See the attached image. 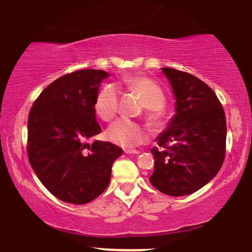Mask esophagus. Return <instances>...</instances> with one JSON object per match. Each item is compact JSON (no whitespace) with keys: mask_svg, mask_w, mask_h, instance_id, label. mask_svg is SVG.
<instances>
[{"mask_svg":"<svg viewBox=\"0 0 252 252\" xmlns=\"http://www.w3.org/2000/svg\"><path fill=\"white\" fill-rule=\"evenodd\" d=\"M125 153H126V155H139V153H140V151L127 149V150H125Z\"/></svg>","mask_w":252,"mask_h":252,"instance_id":"34e87169","label":"esophagus"}]
</instances>
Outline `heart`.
I'll use <instances>...</instances> for the list:
<instances>
[{
	"instance_id": "1",
	"label": "heart",
	"mask_w": 252,
	"mask_h": 252,
	"mask_svg": "<svg viewBox=\"0 0 252 252\" xmlns=\"http://www.w3.org/2000/svg\"><path fill=\"white\" fill-rule=\"evenodd\" d=\"M126 90L138 94L147 107L146 117L153 126H161L165 121L164 106L166 96L164 91L153 80L143 75L127 76L123 80ZM119 106V92L113 84H105L97 91L94 100V111L102 120L109 121L115 117ZM150 129L144 124L119 119L108 128V138L119 146L132 149L146 143L150 138Z\"/></svg>"
}]
</instances>
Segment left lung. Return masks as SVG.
I'll list each match as a JSON object with an SVG mask.
<instances>
[{"instance_id":"obj_1","label":"left lung","mask_w":252,"mask_h":252,"mask_svg":"<svg viewBox=\"0 0 252 252\" xmlns=\"http://www.w3.org/2000/svg\"><path fill=\"white\" fill-rule=\"evenodd\" d=\"M177 99V114L159 135L150 182L168 196H185L208 184L223 165L226 119L223 106L205 82L190 73L162 68Z\"/></svg>"}]
</instances>
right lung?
<instances>
[{
	"label": "right lung",
	"instance_id": "add662e5",
	"mask_svg": "<svg viewBox=\"0 0 252 252\" xmlns=\"http://www.w3.org/2000/svg\"><path fill=\"white\" fill-rule=\"evenodd\" d=\"M108 74L80 69L47 86L28 115L27 153L44 188L66 203L86 204L106 190L123 149L88 140L101 132L94 100Z\"/></svg>",
	"mask_w": 252,
	"mask_h": 252
}]
</instances>
